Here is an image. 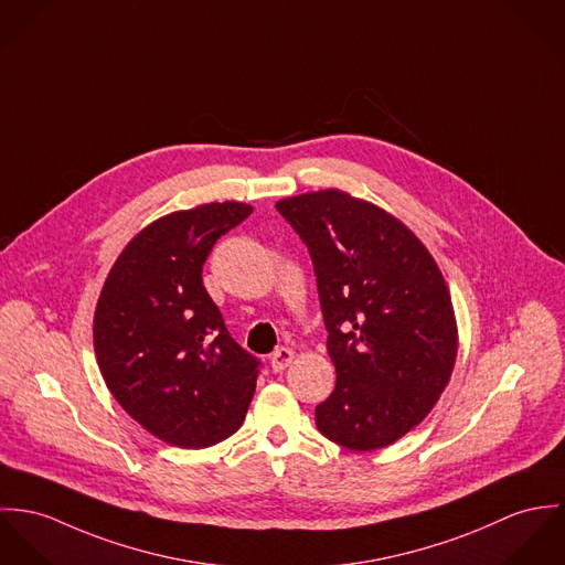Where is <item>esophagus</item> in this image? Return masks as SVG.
Masks as SVG:
<instances>
[{"label": "esophagus", "instance_id": "esophagus-1", "mask_svg": "<svg viewBox=\"0 0 565 565\" xmlns=\"http://www.w3.org/2000/svg\"><path fill=\"white\" fill-rule=\"evenodd\" d=\"M292 362H295V351L288 349V347H279V349L273 353V358H270V366H273L275 373L286 371Z\"/></svg>", "mask_w": 565, "mask_h": 565}]
</instances>
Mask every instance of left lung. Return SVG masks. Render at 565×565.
<instances>
[{
	"instance_id": "left-lung-1",
	"label": "left lung",
	"mask_w": 565,
	"mask_h": 565,
	"mask_svg": "<svg viewBox=\"0 0 565 565\" xmlns=\"http://www.w3.org/2000/svg\"><path fill=\"white\" fill-rule=\"evenodd\" d=\"M312 255L335 390L316 427L349 450H376L420 425L448 385L457 320L441 270L416 234L338 189L275 203Z\"/></svg>"
}]
</instances>
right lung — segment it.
I'll use <instances>...</instances> for the list:
<instances>
[{
  "label": "right lung",
  "instance_id": "obj_1",
  "mask_svg": "<svg viewBox=\"0 0 565 565\" xmlns=\"http://www.w3.org/2000/svg\"><path fill=\"white\" fill-rule=\"evenodd\" d=\"M252 205L203 203L140 230L102 288L93 344L113 396L151 436L205 448L234 436L257 366L227 331L201 273L214 243Z\"/></svg>",
  "mask_w": 565,
  "mask_h": 565
}]
</instances>
